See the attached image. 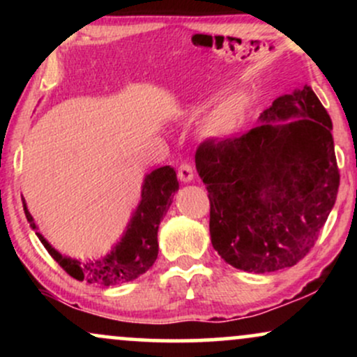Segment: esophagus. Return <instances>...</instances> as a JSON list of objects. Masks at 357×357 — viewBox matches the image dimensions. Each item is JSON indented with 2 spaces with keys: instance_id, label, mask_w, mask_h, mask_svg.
<instances>
[{
  "instance_id": "obj_1",
  "label": "esophagus",
  "mask_w": 357,
  "mask_h": 357,
  "mask_svg": "<svg viewBox=\"0 0 357 357\" xmlns=\"http://www.w3.org/2000/svg\"><path fill=\"white\" fill-rule=\"evenodd\" d=\"M192 176H195V171H192V166L190 162H181V166L178 167V178L181 179V181L188 183L191 181Z\"/></svg>"
}]
</instances>
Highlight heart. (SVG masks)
<instances>
[{"label":"heart","instance_id":"heart-1","mask_svg":"<svg viewBox=\"0 0 357 357\" xmlns=\"http://www.w3.org/2000/svg\"><path fill=\"white\" fill-rule=\"evenodd\" d=\"M241 105L236 100H225L204 117L202 124L203 136L213 139L228 137L240 124Z\"/></svg>","mask_w":357,"mask_h":357}]
</instances>
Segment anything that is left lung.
Returning <instances> with one entry per match:
<instances>
[{
	"label": "left lung",
	"mask_w": 357,
	"mask_h": 357,
	"mask_svg": "<svg viewBox=\"0 0 357 357\" xmlns=\"http://www.w3.org/2000/svg\"><path fill=\"white\" fill-rule=\"evenodd\" d=\"M297 116L275 125L273 120ZM241 136L204 139L196 169L210 198L213 248L231 267L267 273L312 250L339 190L333 121L305 85L273 100Z\"/></svg>",
	"instance_id": "8db88e82"
}]
</instances>
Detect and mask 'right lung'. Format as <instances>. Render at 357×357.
Returning <instances> with one entry per match:
<instances>
[{
    "label": "right lung",
    "instance_id": "1",
    "mask_svg": "<svg viewBox=\"0 0 357 357\" xmlns=\"http://www.w3.org/2000/svg\"><path fill=\"white\" fill-rule=\"evenodd\" d=\"M178 190L179 183L173 167L162 166L147 174L144 186H142L141 204L137 206L136 215L130 220L124 238L102 260L80 261L75 258L61 257L40 233L36 235L53 260L77 280H85L89 284H99L104 287L134 280L153 267L155 258H158L159 223L166 211L169 210L174 192ZM23 210L26 220L30 221V227L35 230L36 225L33 216L28 213L24 202Z\"/></svg>",
    "mask_w": 357,
    "mask_h": 357
}]
</instances>
